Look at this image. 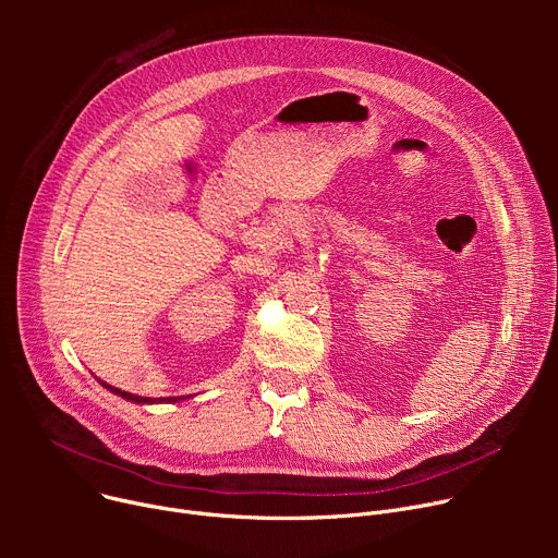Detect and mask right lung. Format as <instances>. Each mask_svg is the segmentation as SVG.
<instances>
[{"label":"right lung","mask_w":558,"mask_h":558,"mask_svg":"<svg viewBox=\"0 0 558 558\" xmlns=\"http://www.w3.org/2000/svg\"><path fill=\"white\" fill-rule=\"evenodd\" d=\"M110 393H114V396H122V398H126V400H131V402H137V404H154V402H179V400H183V398H179V396H171V398H142V396H135V393H129V391H122V389H117V387H110V385H106V383H101Z\"/></svg>","instance_id":"add662e5"}]
</instances>
